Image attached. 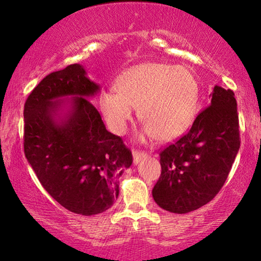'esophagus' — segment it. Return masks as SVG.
<instances>
[{
    "instance_id": "obj_1",
    "label": "esophagus",
    "mask_w": 261,
    "mask_h": 261,
    "mask_svg": "<svg viewBox=\"0 0 261 261\" xmlns=\"http://www.w3.org/2000/svg\"><path fill=\"white\" fill-rule=\"evenodd\" d=\"M146 156V152H142V151H138V149H135L133 151V159H134V164H138L140 162L141 158H144Z\"/></svg>"
}]
</instances>
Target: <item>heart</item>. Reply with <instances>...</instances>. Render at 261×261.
<instances>
[{
  "label": "heart",
  "instance_id": "1",
  "mask_svg": "<svg viewBox=\"0 0 261 261\" xmlns=\"http://www.w3.org/2000/svg\"><path fill=\"white\" fill-rule=\"evenodd\" d=\"M198 103L199 85L191 71L159 63L132 67L117 81V91L106 90L99 96L102 114L114 133H126L139 107L144 134L163 141L191 127Z\"/></svg>",
  "mask_w": 261,
  "mask_h": 261
}]
</instances>
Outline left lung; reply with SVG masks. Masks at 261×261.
Masks as SVG:
<instances>
[{
	"instance_id": "obj_1",
	"label": "left lung",
	"mask_w": 261,
	"mask_h": 261,
	"mask_svg": "<svg viewBox=\"0 0 261 261\" xmlns=\"http://www.w3.org/2000/svg\"><path fill=\"white\" fill-rule=\"evenodd\" d=\"M239 148L237 99L216 85L190 130L160 152L162 174L152 190L156 204L174 214L206 204L223 187Z\"/></svg>"
}]
</instances>
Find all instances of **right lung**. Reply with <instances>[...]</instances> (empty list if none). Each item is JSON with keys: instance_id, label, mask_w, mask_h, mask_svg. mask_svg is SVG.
Segmentation results:
<instances>
[{"instance_id": "add662e5", "label": "right lung", "mask_w": 261, "mask_h": 261, "mask_svg": "<svg viewBox=\"0 0 261 261\" xmlns=\"http://www.w3.org/2000/svg\"><path fill=\"white\" fill-rule=\"evenodd\" d=\"M99 87L72 64L46 76L26 99L24 155L45 190L80 215L108 210L119 196V178L133 163L123 140L106 129L89 97ZM64 95H73L67 102ZM64 104L68 112L62 113Z\"/></svg>"}]
</instances>
